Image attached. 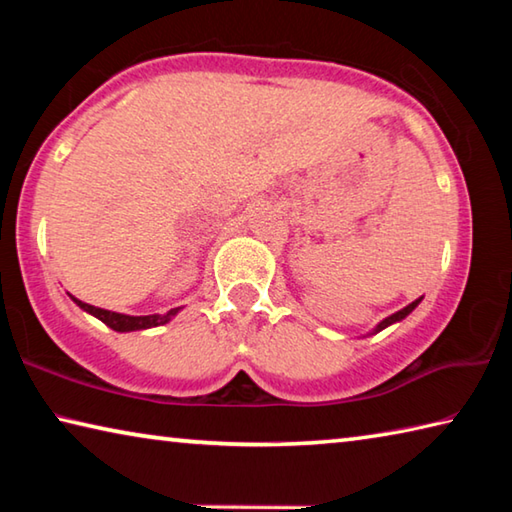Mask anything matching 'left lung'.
Listing matches in <instances>:
<instances>
[{
    "label": "left lung",
    "mask_w": 512,
    "mask_h": 512,
    "mask_svg": "<svg viewBox=\"0 0 512 512\" xmlns=\"http://www.w3.org/2000/svg\"><path fill=\"white\" fill-rule=\"evenodd\" d=\"M420 300L422 298H418V300H413L411 302V305H406L404 309H400V311H395V314L393 316H388V318H384V320H381V323L375 327V329H372V332L370 334H377V332H381V329H386L388 325H393V323H400V320L402 318H406V316H409L411 314V311L415 309V307H418L420 305Z\"/></svg>",
    "instance_id": "8db88e82"
}]
</instances>
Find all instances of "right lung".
Listing matches in <instances>:
<instances>
[{
	"mask_svg": "<svg viewBox=\"0 0 512 512\" xmlns=\"http://www.w3.org/2000/svg\"><path fill=\"white\" fill-rule=\"evenodd\" d=\"M72 298L76 305H79L83 311H88L94 318H99L101 323H106L110 329H115V332H137V329H149V327H158L169 323V320L178 314L180 307L176 309H169L167 314H149V316H128V314H117V311H108V309H101V307H94L88 305V302H81L79 298L69 296Z\"/></svg>",
	"mask_w": 512,
	"mask_h": 512,
	"instance_id": "1",
	"label": "right lung"
}]
</instances>
